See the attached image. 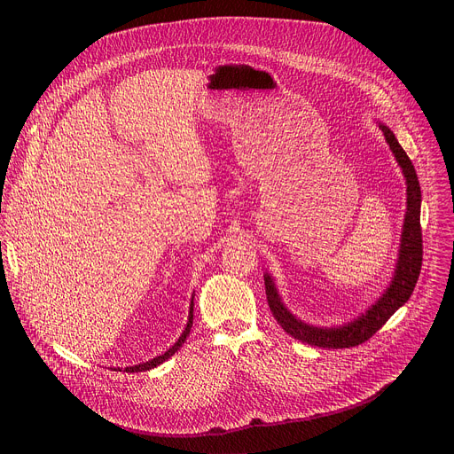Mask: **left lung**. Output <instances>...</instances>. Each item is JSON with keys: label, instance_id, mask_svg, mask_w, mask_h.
Returning <instances> with one entry per match:
<instances>
[{"label": "left lung", "instance_id": "obj_1", "mask_svg": "<svg viewBox=\"0 0 454 454\" xmlns=\"http://www.w3.org/2000/svg\"><path fill=\"white\" fill-rule=\"evenodd\" d=\"M380 131L384 133V138L390 145L392 153L395 154L403 174L406 177V215H404V226H403V235H401V249H399V258H397V266L395 273L392 278L390 287L384 291V294L372 305L368 307L366 312H363L359 317L354 321L345 323V325L340 327H312L293 316L287 307L284 305L277 286L273 278L266 273L264 275V284H266V294H268V303L270 309L275 316V319L280 323V327L293 336L294 340H300L301 343H309L314 347L321 348H350L364 343L370 340L384 323L392 317V314L403 307L419 280L420 268H422V230H420V184L419 177L415 172V167L401 144L397 142L395 135L387 129L386 125L379 123Z\"/></svg>", "mask_w": 454, "mask_h": 454}]
</instances>
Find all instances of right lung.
Wrapping results in <instances>:
<instances>
[{"label":"right lung","instance_id":"1","mask_svg":"<svg viewBox=\"0 0 454 454\" xmlns=\"http://www.w3.org/2000/svg\"><path fill=\"white\" fill-rule=\"evenodd\" d=\"M192 321H193V298H192V303H190V312H188V321H186V327H184V331H183V334L179 336V340L165 352V354H161V356H158V357H154V359H151V361H147V363H142V364H135V366H127L125 368V372H145V370H151V368H156L158 364H161L163 361H167L170 356H174L179 348H181V345L186 341V336L190 334V329H192Z\"/></svg>","mask_w":454,"mask_h":454}]
</instances>
